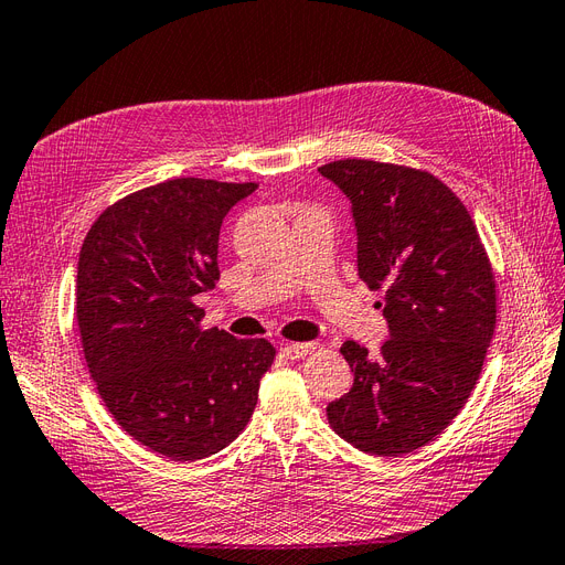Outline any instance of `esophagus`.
Masks as SVG:
<instances>
[{
	"label": "esophagus",
	"mask_w": 565,
	"mask_h": 565,
	"mask_svg": "<svg viewBox=\"0 0 565 565\" xmlns=\"http://www.w3.org/2000/svg\"><path fill=\"white\" fill-rule=\"evenodd\" d=\"M320 347L316 344V341H306V344H285L282 347V353L287 355V358H292V361H299V358H306V355H311V353H316Z\"/></svg>",
	"instance_id": "1"
}]
</instances>
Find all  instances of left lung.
Listing matches in <instances>:
<instances>
[{"mask_svg": "<svg viewBox=\"0 0 565 565\" xmlns=\"http://www.w3.org/2000/svg\"><path fill=\"white\" fill-rule=\"evenodd\" d=\"M318 172L351 202L358 276L384 289L388 339L377 358L341 347L353 386L328 405L353 448L398 457L434 440L459 415L494 332V278L473 218L429 172L337 160Z\"/></svg>", "mask_w": 565, "mask_h": 565, "instance_id": "1", "label": "left lung"}]
</instances>
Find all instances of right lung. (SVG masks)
I'll return each mask as SVG.
<instances>
[{
    "instance_id": "add662e5",
    "label": "right lung",
    "mask_w": 565,
    "mask_h": 565,
    "mask_svg": "<svg viewBox=\"0 0 565 565\" xmlns=\"http://www.w3.org/2000/svg\"><path fill=\"white\" fill-rule=\"evenodd\" d=\"M256 183L172 179L115 202L77 262L82 349L122 429L169 459L195 461L237 438L276 349L200 330L193 299L218 282V231Z\"/></svg>"
}]
</instances>
